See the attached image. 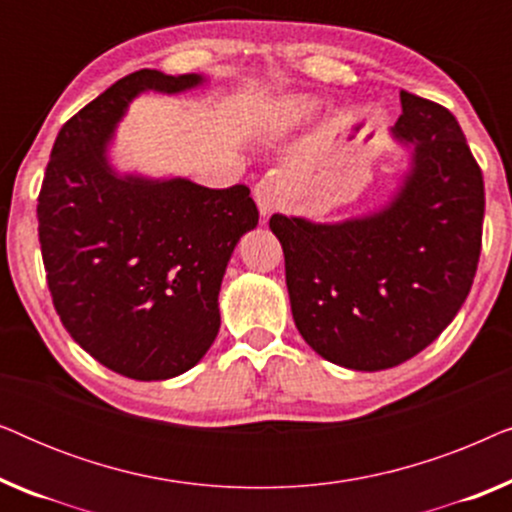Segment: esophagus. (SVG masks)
<instances>
[{"mask_svg": "<svg viewBox=\"0 0 512 512\" xmlns=\"http://www.w3.org/2000/svg\"><path fill=\"white\" fill-rule=\"evenodd\" d=\"M254 200L258 205V212L263 216H270L272 212H277L279 207V181L275 177H265L256 184L254 188Z\"/></svg>", "mask_w": 512, "mask_h": 512, "instance_id": "obj_1", "label": "esophagus"}]
</instances>
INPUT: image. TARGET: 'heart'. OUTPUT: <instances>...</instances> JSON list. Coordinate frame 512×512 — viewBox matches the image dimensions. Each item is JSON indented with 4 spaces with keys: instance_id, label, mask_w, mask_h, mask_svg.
<instances>
[{
    "instance_id": "heart-1",
    "label": "heart",
    "mask_w": 512,
    "mask_h": 512,
    "mask_svg": "<svg viewBox=\"0 0 512 512\" xmlns=\"http://www.w3.org/2000/svg\"><path fill=\"white\" fill-rule=\"evenodd\" d=\"M317 111V102L310 100V97H286L277 104L275 109V125L282 130L296 128V125L310 121Z\"/></svg>"
}]
</instances>
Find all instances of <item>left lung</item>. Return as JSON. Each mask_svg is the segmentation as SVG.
<instances>
[{
    "label": "left lung",
    "mask_w": 512,
    "mask_h": 512,
    "mask_svg": "<svg viewBox=\"0 0 512 512\" xmlns=\"http://www.w3.org/2000/svg\"><path fill=\"white\" fill-rule=\"evenodd\" d=\"M394 137L415 146L401 191L342 223L272 214L300 335L352 370H384L429 347L464 305L482 247L485 184L457 118L401 93Z\"/></svg>",
    "instance_id": "8db88e82"
}]
</instances>
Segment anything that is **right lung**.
I'll use <instances>...</instances> for the list:
<instances>
[{
  "mask_svg": "<svg viewBox=\"0 0 512 512\" xmlns=\"http://www.w3.org/2000/svg\"><path fill=\"white\" fill-rule=\"evenodd\" d=\"M198 74L139 69L62 125L37 219L55 312L74 342L132 380H167L219 333V291L235 244L256 228L249 188L118 177L107 142L132 97L179 93Z\"/></svg>",
  "mask_w": 512,
  "mask_h": 512,
  "instance_id": "right-lung-1",
  "label": "right lung"
}]
</instances>
